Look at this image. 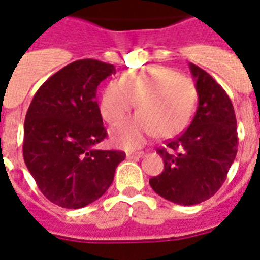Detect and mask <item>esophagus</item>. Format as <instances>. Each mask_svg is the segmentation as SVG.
<instances>
[{"label": "esophagus", "mask_w": 260, "mask_h": 260, "mask_svg": "<svg viewBox=\"0 0 260 260\" xmlns=\"http://www.w3.org/2000/svg\"><path fill=\"white\" fill-rule=\"evenodd\" d=\"M145 155L144 151H136V152H126V159H140Z\"/></svg>", "instance_id": "1"}]
</instances>
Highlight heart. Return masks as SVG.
I'll return each instance as SVG.
<instances>
[{"instance_id": "obj_1", "label": "heart", "mask_w": 260, "mask_h": 260, "mask_svg": "<svg viewBox=\"0 0 260 260\" xmlns=\"http://www.w3.org/2000/svg\"><path fill=\"white\" fill-rule=\"evenodd\" d=\"M193 82L168 67L152 65L126 71L119 81H109L101 90L99 109L109 124L123 121L135 107L132 119L112 131V141L124 148H136L148 137H174L191 120L196 103Z\"/></svg>"}]
</instances>
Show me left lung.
<instances>
[{
    "label": "left lung",
    "instance_id": "obj_1",
    "mask_svg": "<svg viewBox=\"0 0 260 260\" xmlns=\"http://www.w3.org/2000/svg\"><path fill=\"white\" fill-rule=\"evenodd\" d=\"M199 96L189 126L157 148L164 170L149 179L152 189L181 206L210 199L224 183L238 152V129L233 103L214 77L189 64Z\"/></svg>",
    "mask_w": 260,
    "mask_h": 260
}]
</instances>
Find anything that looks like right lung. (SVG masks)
<instances>
[{"label":"right lung","instance_id":"obj_1","mask_svg":"<svg viewBox=\"0 0 260 260\" xmlns=\"http://www.w3.org/2000/svg\"><path fill=\"white\" fill-rule=\"evenodd\" d=\"M115 67L85 58L50 76L36 92L24 124V160L42 195L77 210L103 196L115 178L123 151L94 145L107 137L97 86Z\"/></svg>","mask_w":260,"mask_h":260}]
</instances>
